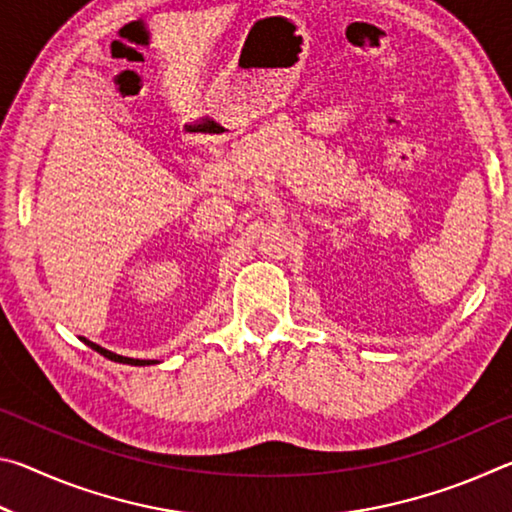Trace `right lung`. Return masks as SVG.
<instances>
[{
    "label": "right lung",
    "mask_w": 512,
    "mask_h": 512,
    "mask_svg": "<svg viewBox=\"0 0 512 512\" xmlns=\"http://www.w3.org/2000/svg\"><path fill=\"white\" fill-rule=\"evenodd\" d=\"M85 345H90L92 350H97L99 354H103V357L106 359H110V361H119V363H131V366H149V363H153V361H142V359H128V357H121V354H115V352H110V350H103L101 345H97V343H92V341H88V339H81Z\"/></svg>",
    "instance_id": "right-lung-1"
}]
</instances>
